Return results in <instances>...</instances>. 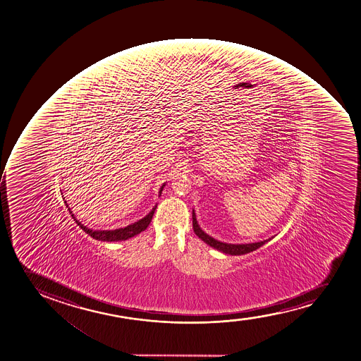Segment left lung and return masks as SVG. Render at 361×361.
Listing matches in <instances>:
<instances>
[{
	"instance_id": "obj_1",
	"label": "left lung",
	"mask_w": 361,
	"mask_h": 361,
	"mask_svg": "<svg viewBox=\"0 0 361 361\" xmlns=\"http://www.w3.org/2000/svg\"><path fill=\"white\" fill-rule=\"evenodd\" d=\"M192 219H193V231H195V235L198 236L199 239L203 240L204 243H207L209 246H211L212 248H215L217 251L222 252V253H226V255H246V253H250V252H253L257 250V248L262 247L263 245L269 243L270 240L274 238H270V239L263 240V241H259V243H222V241H219V240L214 239L212 236L207 234L205 231L200 228V226L198 224V221H197V217H195V210L192 211Z\"/></svg>"
}]
</instances>
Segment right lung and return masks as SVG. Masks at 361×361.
Segmentation results:
<instances>
[{
	"label": "right lung",
	"instance_id": "add662e5",
	"mask_svg": "<svg viewBox=\"0 0 361 361\" xmlns=\"http://www.w3.org/2000/svg\"><path fill=\"white\" fill-rule=\"evenodd\" d=\"M164 186H166V183H163L162 187L159 188L158 195H162L163 187ZM65 203L67 207H68L67 202H65ZM156 207H157V205H154V207H152V210H151L144 219H139L137 222L132 223V224L127 226V227L118 228V229H114V231H94V229H90V228L86 227L84 224H81V222H79V221L74 217V214L71 211L69 207L68 210L69 214L72 215L74 221L78 223V226H79L82 231H85L86 234H89L91 238L99 240V241L114 243V241H123V240L130 239V238H133V236L138 235L139 233L145 231L146 228L149 227V224H150Z\"/></svg>",
	"mask_w": 361,
	"mask_h": 361
}]
</instances>
